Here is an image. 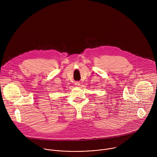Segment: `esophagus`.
<instances>
[{
	"label": "esophagus",
	"instance_id": "obj_1",
	"mask_svg": "<svg viewBox=\"0 0 157 157\" xmlns=\"http://www.w3.org/2000/svg\"><path fill=\"white\" fill-rule=\"evenodd\" d=\"M75 84L76 86H80V83L79 82H76Z\"/></svg>",
	"mask_w": 157,
	"mask_h": 157
}]
</instances>
